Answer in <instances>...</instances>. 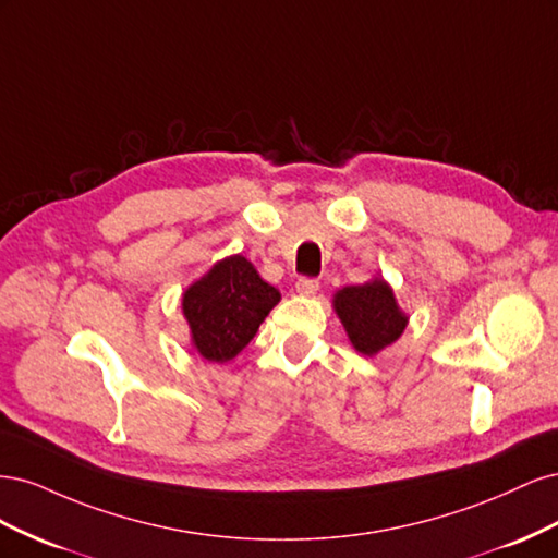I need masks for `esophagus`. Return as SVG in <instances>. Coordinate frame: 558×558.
<instances>
[{"instance_id": "obj_1", "label": "esophagus", "mask_w": 558, "mask_h": 558, "mask_svg": "<svg viewBox=\"0 0 558 558\" xmlns=\"http://www.w3.org/2000/svg\"><path fill=\"white\" fill-rule=\"evenodd\" d=\"M295 289L302 295H314L318 291V279H314V277H300L298 283H295Z\"/></svg>"}]
</instances>
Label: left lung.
<instances>
[{
	"instance_id": "1",
	"label": "left lung",
	"mask_w": 558,
	"mask_h": 558,
	"mask_svg": "<svg viewBox=\"0 0 558 558\" xmlns=\"http://www.w3.org/2000/svg\"><path fill=\"white\" fill-rule=\"evenodd\" d=\"M335 312L344 324L351 344L365 356H375L384 347L393 344L408 326V316L400 312L391 286L384 279L347 286L335 295Z\"/></svg>"
}]
</instances>
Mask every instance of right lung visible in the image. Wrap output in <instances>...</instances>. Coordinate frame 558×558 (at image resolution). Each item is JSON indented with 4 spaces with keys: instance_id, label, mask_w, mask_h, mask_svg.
<instances>
[{
    "instance_id": "obj_1",
    "label": "right lung",
    "mask_w": 558,
    "mask_h": 558,
    "mask_svg": "<svg viewBox=\"0 0 558 558\" xmlns=\"http://www.w3.org/2000/svg\"><path fill=\"white\" fill-rule=\"evenodd\" d=\"M279 291L263 281L246 258L230 256L216 263L207 277L183 293L193 344L207 361L226 363L253 340Z\"/></svg>"
}]
</instances>
